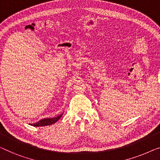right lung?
<instances>
[{
  "label": "right lung",
  "instance_id": "obj_1",
  "mask_svg": "<svg viewBox=\"0 0 160 160\" xmlns=\"http://www.w3.org/2000/svg\"><path fill=\"white\" fill-rule=\"evenodd\" d=\"M63 113H62L61 115H58V116L55 117V118H45L42 120H40V121H38V122L34 124H29L31 126H33L34 127H40V126H49V125H52L55 122H56L58 120L61 118L62 117Z\"/></svg>",
  "mask_w": 160,
  "mask_h": 160
}]
</instances>
